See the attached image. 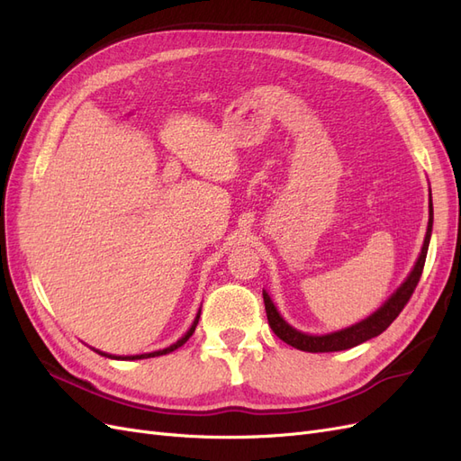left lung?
I'll list each match as a JSON object with an SVG mask.
<instances>
[{
  "instance_id": "1",
  "label": "left lung",
  "mask_w": 461,
  "mask_h": 461,
  "mask_svg": "<svg viewBox=\"0 0 461 461\" xmlns=\"http://www.w3.org/2000/svg\"><path fill=\"white\" fill-rule=\"evenodd\" d=\"M430 212H429V225H427V234H425V242L421 248V254L417 258L413 269L410 273V276L400 285V288L390 296L379 310H376L373 315H369L367 319L359 321V323L337 330V332H329V334H305L296 330L294 327H290L286 321L281 317V313L276 312L273 300L269 298L267 292L263 290V302H265V312H267V321L269 327L273 329V332L276 334L278 339L283 342L290 344L292 348H298L302 352H340V350H348V348H354L361 342H366L373 337H379L383 330H386L390 327V323L400 315V312L403 310L413 294V290L420 283L421 273H423V265H425V258H427V249H429V240H430V232H432V202H430Z\"/></svg>"
}]
</instances>
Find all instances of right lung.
Returning a JSON list of instances; mask_svg holds the SVG:
<instances>
[{
	"label": "right lung",
	"mask_w": 461,
	"mask_h": 461,
	"mask_svg": "<svg viewBox=\"0 0 461 461\" xmlns=\"http://www.w3.org/2000/svg\"><path fill=\"white\" fill-rule=\"evenodd\" d=\"M198 319H200V312H198V315H196V319H194V323H192V327L188 329V332L185 334L183 339H178L175 344H171L169 348H163V350H158V352H149V354H140V356H111V354H104V352H97V354H102V356H105V357H111V359H146V357H156V356H165V354H169V352H175L176 348H180L183 346L192 334H194V330H196V325H198Z\"/></svg>",
	"instance_id": "add662e5"
}]
</instances>
